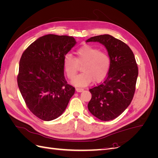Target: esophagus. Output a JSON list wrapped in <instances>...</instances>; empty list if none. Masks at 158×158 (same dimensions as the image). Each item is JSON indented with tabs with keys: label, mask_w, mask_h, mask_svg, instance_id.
<instances>
[{
	"label": "esophagus",
	"mask_w": 158,
	"mask_h": 158,
	"mask_svg": "<svg viewBox=\"0 0 158 158\" xmlns=\"http://www.w3.org/2000/svg\"><path fill=\"white\" fill-rule=\"evenodd\" d=\"M76 91L77 92H82L84 91V89L83 88H76Z\"/></svg>",
	"instance_id": "34e87169"
}]
</instances>
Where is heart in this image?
I'll list each match as a JSON object with an SVG mask.
<instances>
[{
	"label": "heart",
	"mask_w": 158,
	"mask_h": 158,
	"mask_svg": "<svg viewBox=\"0 0 158 158\" xmlns=\"http://www.w3.org/2000/svg\"><path fill=\"white\" fill-rule=\"evenodd\" d=\"M83 64V72L76 78L78 65ZM111 66V60L107 52L97 47L84 45L76 51V58L66 55L63 59V67L69 80L76 86H86L91 82H99L106 77Z\"/></svg>",
	"instance_id": "b5f03b06"
}]
</instances>
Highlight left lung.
I'll list each match as a JSON object with an SVG mask.
<instances>
[{"mask_svg": "<svg viewBox=\"0 0 158 158\" xmlns=\"http://www.w3.org/2000/svg\"><path fill=\"white\" fill-rule=\"evenodd\" d=\"M99 42L108 51L111 66L101 84L89 89V112L103 121L117 118L131 103L135 92L138 69L133 52L126 44L114 37L101 35L86 42Z\"/></svg>", "mask_w": 158, "mask_h": 158, "instance_id": "left-lung-1", "label": "left lung"}]
</instances>
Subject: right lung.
<instances>
[{"label":"right lung","mask_w":158,"mask_h":158,"mask_svg":"<svg viewBox=\"0 0 158 158\" xmlns=\"http://www.w3.org/2000/svg\"><path fill=\"white\" fill-rule=\"evenodd\" d=\"M76 44L72 36L45 35L21 56L18 88L30 111L43 121L61 115L75 92L64 78L63 59Z\"/></svg>","instance_id":"obj_1"}]
</instances>
